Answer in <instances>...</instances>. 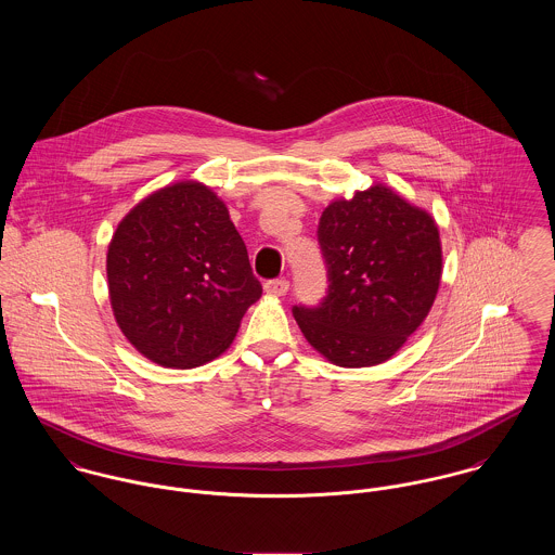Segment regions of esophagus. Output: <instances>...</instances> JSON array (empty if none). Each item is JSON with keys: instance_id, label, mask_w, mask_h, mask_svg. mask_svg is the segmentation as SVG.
Here are the masks:
<instances>
[{"instance_id": "obj_1", "label": "esophagus", "mask_w": 555, "mask_h": 555, "mask_svg": "<svg viewBox=\"0 0 555 555\" xmlns=\"http://www.w3.org/2000/svg\"><path fill=\"white\" fill-rule=\"evenodd\" d=\"M288 288H291V282H288V280H269V282H264V291H267L269 295H275V297L286 295Z\"/></svg>"}]
</instances>
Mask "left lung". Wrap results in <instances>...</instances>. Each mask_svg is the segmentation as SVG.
<instances>
[{
  "mask_svg": "<svg viewBox=\"0 0 555 555\" xmlns=\"http://www.w3.org/2000/svg\"><path fill=\"white\" fill-rule=\"evenodd\" d=\"M326 295L293 314L331 363L391 359L429 314L442 275L438 227L387 185L331 203L318 222Z\"/></svg>",
  "mask_w": 555,
  "mask_h": 555,
  "instance_id": "1",
  "label": "left lung"
}]
</instances>
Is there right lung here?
<instances>
[{"label":"right lung","instance_id":"1","mask_svg":"<svg viewBox=\"0 0 555 555\" xmlns=\"http://www.w3.org/2000/svg\"><path fill=\"white\" fill-rule=\"evenodd\" d=\"M106 275L119 328L164 367L216 359L262 295L227 205L194 181L158 190L121 220Z\"/></svg>","mask_w":555,"mask_h":555}]
</instances>
